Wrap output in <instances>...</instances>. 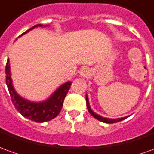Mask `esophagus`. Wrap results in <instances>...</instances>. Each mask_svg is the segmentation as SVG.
<instances>
[{
    "mask_svg": "<svg viewBox=\"0 0 154 154\" xmlns=\"http://www.w3.org/2000/svg\"><path fill=\"white\" fill-rule=\"evenodd\" d=\"M91 74V70L88 68H82L80 71H79V75L82 77H87Z\"/></svg>",
    "mask_w": 154,
    "mask_h": 154,
    "instance_id": "obj_1",
    "label": "esophagus"
}]
</instances>
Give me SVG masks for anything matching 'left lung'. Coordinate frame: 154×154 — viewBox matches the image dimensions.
Here are the masks:
<instances>
[{
	"label": "left lung",
	"mask_w": 154,
	"mask_h": 154,
	"mask_svg": "<svg viewBox=\"0 0 154 154\" xmlns=\"http://www.w3.org/2000/svg\"><path fill=\"white\" fill-rule=\"evenodd\" d=\"M85 99H86V105H87V109L88 111L90 112L92 116H94L95 119L99 120L100 122H105V123H115V122H121L122 120L128 118V116H124V117H121V118H115V119H111V118H107V117H104V116H101L96 114L95 112L92 111V109L91 108V106H90V103H89V98H88V95H86L85 96Z\"/></svg>",
	"instance_id": "1"
}]
</instances>
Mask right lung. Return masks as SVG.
<instances>
[{"label": "right lung", "instance_id": "right-lung-1", "mask_svg": "<svg viewBox=\"0 0 154 154\" xmlns=\"http://www.w3.org/2000/svg\"><path fill=\"white\" fill-rule=\"evenodd\" d=\"M38 26H48V25L46 26H43L41 24L36 25L26 31L21 36L27 33L29 31L32 30L33 28H36ZM6 85L8 88L11 101L14 105L15 108L24 117H26L36 122H48V121L54 119L59 115L63 106L64 98L72 84L71 81H67L63 85H61L47 100L43 101H40V102H34V101L24 99L23 97L17 94V92L14 89L12 79L11 77V74L9 59H7V62H6Z\"/></svg>", "mask_w": 154, "mask_h": 154}]
</instances>
